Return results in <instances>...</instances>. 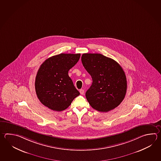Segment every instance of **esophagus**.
<instances>
[{"label": "esophagus", "instance_id": "34e87169", "mask_svg": "<svg viewBox=\"0 0 161 161\" xmlns=\"http://www.w3.org/2000/svg\"><path fill=\"white\" fill-rule=\"evenodd\" d=\"M80 93L81 95H84V89H80Z\"/></svg>", "mask_w": 161, "mask_h": 161}]
</instances>
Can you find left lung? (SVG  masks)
<instances>
[{"label":"left lung","instance_id":"8db88e82","mask_svg":"<svg viewBox=\"0 0 161 161\" xmlns=\"http://www.w3.org/2000/svg\"><path fill=\"white\" fill-rule=\"evenodd\" d=\"M82 65L92 77V86L86 98L93 108L107 112L117 107L127 91V79L123 69L115 60L98 53H85Z\"/></svg>","mask_w":161,"mask_h":161}]
</instances>
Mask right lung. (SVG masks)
Instances as JSON below:
<instances>
[{
    "label": "right lung",
    "instance_id": "right-lung-1",
    "mask_svg": "<svg viewBox=\"0 0 161 161\" xmlns=\"http://www.w3.org/2000/svg\"><path fill=\"white\" fill-rule=\"evenodd\" d=\"M80 57V54L61 53L47 58L40 66L35 89L42 104L53 111H62L80 95L68 75L69 69Z\"/></svg>",
    "mask_w": 161,
    "mask_h": 161
}]
</instances>
